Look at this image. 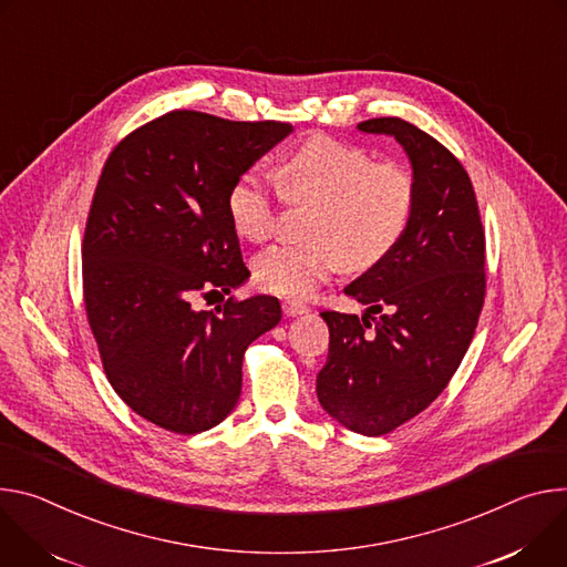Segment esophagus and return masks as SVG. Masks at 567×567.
Returning <instances> with one entry per match:
<instances>
[{
    "label": "esophagus",
    "instance_id": "34e87169",
    "mask_svg": "<svg viewBox=\"0 0 567 567\" xmlns=\"http://www.w3.org/2000/svg\"><path fill=\"white\" fill-rule=\"evenodd\" d=\"M281 308H284V316L286 318H297V316H306V312L310 310L306 303H301V301H292V299H288V301H284L281 303Z\"/></svg>",
    "mask_w": 567,
    "mask_h": 567
}]
</instances>
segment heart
Here are the masks:
<instances>
[{
    "label": "heart",
    "instance_id": "1",
    "mask_svg": "<svg viewBox=\"0 0 567 567\" xmlns=\"http://www.w3.org/2000/svg\"><path fill=\"white\" fill-rule=\"evenodd\" d=\"M272 177L279 192L312 200L310 238L281 240L251 261L257 284L281 297H308L344 264L371 268L403 240L416 188L399 164H373L358 146L316 137L288 153ZM227 214L238 236L264 240L275 227V194L257 171H245L227 192Z\"/></svg>",
    "mask_w": 567,
    "mask_h": 567
}]
</instances>
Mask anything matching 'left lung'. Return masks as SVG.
<instances>
[{"mask_svg": "<svg viewBox=\"0 0 567 567\" xmlns=\"http://www.w3.org/2000/svg\"><path fill=\"white\" fill-rule=\"evenodd\" d=\"M358 131L403 146L416 198L392 255L344 288L367 306L362 318L322 312L329 358L318 399L347 430L381 436L423 412L457 371L484 303V231L471 177L449 148L396 116Z\"/></svg>", "mask_w": 567, "mask_h": 567, "instance_id": "1", "label": "left lung"}]
</instances>
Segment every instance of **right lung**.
Segmentation results:
<instances>
[{
    "instance_id": "add662e5",
    "label": "right lung",
    "mask_w": 567,
    "mask_h": 567,
    "mask_svg": "<svg viewBox=\"0 0 567 567\" xmlns=\"http://www.w3.org/2000/svg\"><path fill=\"white\" fill-rule=\"evenodd\" d=\"M290 123L175 110L107 157L83 238V292L114 392L146 421L196 434L236 408L243 353L281 320L277 297L198 310L249 277L227 192Z\"/></svg>"
}]
</instances>
